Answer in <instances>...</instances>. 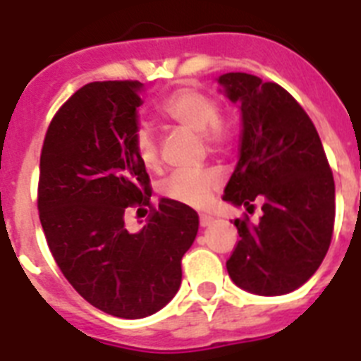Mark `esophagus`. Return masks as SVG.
I'll use <instances>...</instances> for the list:
<instances>
[{
  "label": "esophagus",
  "instance_id": "obj_1",
  "mask_svg": "<svg viewBox=\"0 0 361 361\" xmlns=\"http://www.w3.org/2000/svg\"><path fill=\"white\" fill-rule=\"evenodd\" d=\"M213 216L209 215H200V228H208V226L213 224Z\"/></svg>",
  "mask_w": 361,
  "mask_h": 361
}]
</instances>
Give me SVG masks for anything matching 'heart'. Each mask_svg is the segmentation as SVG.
Masks as SVG:
<instances>
[{
    "instance_id": "obj_1",
    "label": "heart",
    "mask_w": 361,
    "mask_h": 361,
    "mask_svg": "<svg viewBox=\"0 0 361 361\" xmlns=\"http://www.w3.org/2000/svg\"><path fill=\"white\" fill-rule=\"evenodd\" d=\"M159 114L166 123L186 132L202 137L209 149H224L231 142V126L219 116V106L209 95L195 88H178L159 106ZM135 155L146 170L157 171L161 168L159 141L152 130H137ZM222 173L213 168L197 171H178L170 175L161 184V193L166 199L183 204L188 208H208L216 191L222 186Z\"/></svg>"
}]
</instances>
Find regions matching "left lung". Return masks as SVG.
<instances>
[{
	"mask_svg": "<svg viewBox=\"0 0 361 361\" xmlns=\"http://www.w3.org/2000/svg\"><path fill=\"white\" fill-rule=\"evenodd\" d=\"M216 82L240 110L238 162L222 199L253 209L257 224L237 219V247L226 262L238 288L279 296L304 286L320 267L334 228V178L317 128L276 82L244 72Z\"/></svg>",
	"mask_w": 361,
	"mask_h": 361,
	"instance_id": "8db88e82",
	"label": "left lung"
}]
</instances>
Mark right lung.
Listing matches in <instances>:
<instances>
[{
    "instance_id": "add662e5",
    "label": "right lung",
    "mask_w": 361,
    "mask_h": 361,
    "mask_svg": "<svg viewBox=\"0 0 361 361\" xmlns=\"http://www.w3.org/2000/svg\"><path fill=\"white\" fill-rule=\"evenodd\" d=\"M142 82L97 81L59 108L44 137L37 209L54 260L72 288L111 317L161 311L180 288L195 209L159 200L139 231L130 206H149V177L135 155Z\"/></svg>"
}]
</instances>
